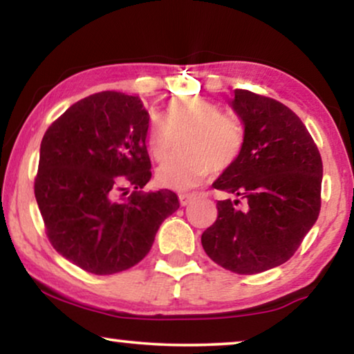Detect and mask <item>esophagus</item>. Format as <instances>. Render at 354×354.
I'll return each mask as SVG.
<instances>
[{
	"label": "esophagus",
	"mask_w": 354,
	"mask_h": 354,
	"mask_svg": "<svg viewBox=\"0 0 354 354\" xmlns=\"http://www.w3.org/2000/svg\"><path fill=\"white\" fill-rule=\"evenodd\" d=\"M178 200H180L182 206H187L195 200V195H193V193H180V195H178Z\"/></svg>",
	"instance_id": "esophagus-1"
}]
</instances>
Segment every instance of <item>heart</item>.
<instances>
[{
    "label": "heart",
    "mask_w": 354,
    "mask_h": 354,
    "mask_svg": "<svg viewBox=\"0 0 354 354\" xmlns=\"http://www.w3.org/2000/svg\"><path fill=\"white\" fill-rule=\"evenodd\" d=\"M185 137L183 154L169 159L156 172L164 188L190 190L209 172L219 174L234 166L245 147V129L235 115L201 96H183L167 106L166 120L154 118L147 132V147L153 159L164 161Z\"/></svg>",
    "instance_id": "1"
}]
</instances>
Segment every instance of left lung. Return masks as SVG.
I'll return each instance as SVG.
<instances>
[{
	"instance_id": "8db88e82",
	"label": "left lung",
	"mask_w": 354,
	"mask_h": 354,
	"mask_svg": "<svg viewBox=\"0 0 354 354\" xmlns=\"http://www.w3.org/2000/svg\"><path fill=\"white\" fill-rule=\"evenodd\" d=\"M230 106L245 125V147L212 183L229 195L203 232L206 254L251 275L287 263L321 211L322 159L308 129L277 100L235 90Z\"/></svg>"
}]
</instances>
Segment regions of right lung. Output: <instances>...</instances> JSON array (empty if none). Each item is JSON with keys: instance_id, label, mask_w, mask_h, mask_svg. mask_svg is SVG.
<instances>
[{"instance_id": "obj_1", "label": "right lung", "mask_w": 354, "mask_h": 354, "mask_svg": "<svg viewBox=\"0 0 354 354\" xmlns=\"http://www.w3.org/2000/svg\"><path fill=\"white\" fill-rule=\"evenodd\" d=\"M149 114L137 96L100 91L72 104L43 135L35 198L48 240L72 264L109 275L138 264L180 206L151 178ZM129 187L136 190L129 198Z\"/></svg>"}]
</instances>
